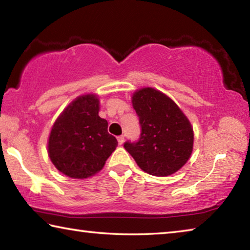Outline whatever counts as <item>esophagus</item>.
<instances>
[{
    "label": "esophagus",
    "mask_w": 250,
    "mask_h": 250,
    "mask_svg": "<svg viewBox=\"0 0 250 250\" xmlns=\"http://www.w3.org/2000/svg\"><path fill=\"white\" fill-rule=\"evenodd\" d=\"M124 142H125V137L124 135H119V137H118V143L121 146L124 145Z\"/></svg>",
    "instance_id": "1"
}]
</instances>
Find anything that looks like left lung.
Listing matches in <instances>:
<instances>
[{
    "instance_id": "obj_1",
    "label": "left lung",
    "mask_w": 250,
    "mask_h": 250,
    "mask_svg": "<svg viewBox=\"0 0 250 250\" xmlns=\"http://www.w3.org/2000/svg\"><path fill=\"white\" fill-rule=\"evenodd\" d=\"M141 125L138 142H125V149L147 174H174L192 154L194 132L191 122L170 97L146 87L131 97Z\"/></svg>"
}]
</instances>
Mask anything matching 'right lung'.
<instances>
[{"label": "right lung", "mask_w": 250, "mask_h": 250, "mask_svg": "<svg viewBox=\"0 0 250 250\" xmlns=\"http://www.w3.org/2000/svg\"><path fill=\"white\" fill-rule=\"evenodd\" d=\"M96 94L82 95L67 105L50 130L47 151L59 172L71 179H87L103 170L118 146L99 117Z\"/></svg>", "instance_id": "add662e5"}]
</instances>
